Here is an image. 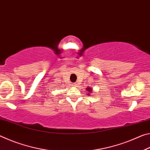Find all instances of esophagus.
<instances>
[{
  "instance_id": "esophagus-1",
  "label": "esophagus",
  "mask_w": 150,
  "mask_h": 150,
  "mask_svg": "<svg viewBox=\"0 0 150 150\" xmlns=\"http://www.w3.org/2000/svg\"><path fill=\"white\" fill-rule=\"evenodd\" d=\"M77 85V83H73V86H74V87H76V86Z\"/></svg>"
}]
</instances>
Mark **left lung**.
Masks as SVG:
<instances>
[{
  "label": "left lung",
  "instance_id": "obj_1",
  "mask_svg": "<svg viewBox=\"0 0 150 150\" xmlns=\"http://www.w3.org/2000/svg\"><path fill=\"white\" fill-rule=\"evenodd\" d=\"M91 90H92V88H91L90 87L87 88V91L88 93H91V91H92Z\"/></svg>",
  "mask_w": 150,
  "mask_h": 150
}]
</instances>
